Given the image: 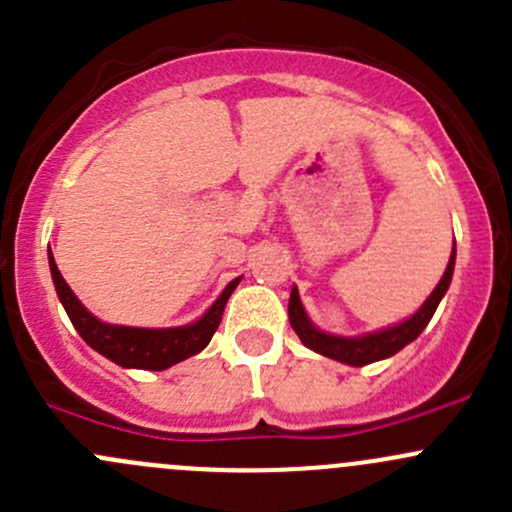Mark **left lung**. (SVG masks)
<instances>
[{
    "label": "left lung",
    "instance_id": "obj_1",
    "mask_svg": "<svg viewBox=\"0 0 512 512\" xmlns=\"http://www.w3.org/2000/svg\"><path fill=\"white\" fill-rule=\"evenodd\" d=\"M453 265H456V245H453V255L451 260H448L446 272H443L441 282L433 289L431 297L421 304V309H418L416 314H411L406 322L394 324V327L379 329V332L371 334H361V337H334V334L322 332V329H317L309 322L297 287H292V294H289V324H292V329L297 332V337L302 339L304 347H309L312 352L322 356H329V359L334 361H342V364L366 366L371 364V361L386 359V356H394L396 352H401L406 344L414 342L418 334L426 329V324L431 322L438 302H441L443 294L448 292V285H451Z\"/></svg>",
    "mask_w": 512,
    "mask_h": 512
}]
</instances>
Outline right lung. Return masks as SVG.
Segmentation results:
<instances>
[{"label":"right lung","instance_id":"right-lung-1","mask_svg":"<svg viewBox=\"0 0 512 512\" xmlns=\"http://www.w3.org/2000/svg\"><path fill=\"white\" fill-rule=\"evenodd\" d=\"M49 267L51 277H54L56 294H59L61 304H64L66 314H69L71 324L76 332L81 334L91 349L111 359L113 364L123 366V369H146V371H163L168 366L178 364V361L188 359V356L203 352L213 339L215 329L220 327L223 319L225 304L230 299L232 289L240 285V277L232 280L223 289L213 307L193 324L185 327H170V329H141V327H121V324H106L96 319L84 304L79 302L66 280L61 277L59 267H56L54 255L49 250Z\"/></svg>","mask_w":512,"mask_h":512}]
</instances>
